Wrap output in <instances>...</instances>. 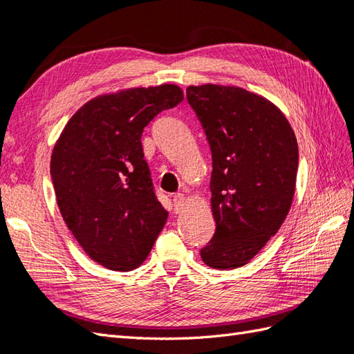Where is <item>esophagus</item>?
<instances>
[{
    "mask_svg": "<svg viewBox=\"0 0 354 354\" xmlns=\"http://www.w3.org/2000/svg\"><path fill=\"white\" fill-rule=\"evenodd\" d=\"M185 204V196L183 193H176L173 194V207H175V212L179 213L184 208Z\"/></svg>",
    "mask_w": 354,
    "mask_h": 354,
    "instance_id": "obj_1",
    "label": "esophagus"
}]
</instances>
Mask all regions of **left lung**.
I'll list each match as a JSON object with an SVG mask.
<instances>
[{"instance_id":"8db88e82","label":"left lung","mask_w":354,"mask_h":354,"mask_svg":"<svg viewBox=\"0 0 354 354\" xmlns=\"http://www.w3.org/2000/svg\"><path fill=\"white\" fill-rule=\"evenodd\" d=\"M213 158L216 231L201 250L209 268L246 265L277 234L295 193L298 145L283 112L243 88H187Z\"/></svg>"}]
</instances>
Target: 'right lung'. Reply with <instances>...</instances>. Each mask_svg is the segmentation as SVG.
Wrapping results in <instances>:
<instances>
[{
    "label": "right lung",
    "mask_w": 354,
    "mask_h": 354,
    "mask_svg": "<svg viewBox=\"0 0 354 354\" xmlns=\"http://www.w3.org/2000/svg\"><path fill=\"white\" fill-rule=\"evenodd\" d=\"M183 99L176 85L95 97L70 118L53 149L50 175L66 227L89 257L111 270L140 266L167 221L141 135Z\"/></svg>",
    "instance_id": "add662e5"
}]
</instances>
